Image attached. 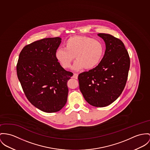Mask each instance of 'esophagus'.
<instances>
[{"label":"esophagus","instance_id":"esophagus-1","mask_svg":"<svg viewBox=\"0 0 150 150\" xmlns=\"http://www.w3.org/2000/svg\"><path fill=\"white\" fill-rule=\"evenodd\" d=\"M78 74H76V73L74 74L73 78H74V79H78Z\"/></svg>","mask_w":150,"mask_h":150}]
</instances>
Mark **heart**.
<instances>
[{
  "label": "heart",
  "instance_id": "b5f03b06",
  "mask_svg": "<svg viewBox=\"0 0 150 150\" xmlns=\"http://www.w3.org/2000/svg\"><path fill=\"white\" fill-rule=\"evenodd\" d=\"M65 47H59L55 51L57 60L64 69H69L75 58L72 69H91L96 67L103 57L105 47L103 43L85 36H74L69 38Z\"/></svg>",
  "mask_w": 150,
  "mask_h": 150
}]
</instances>
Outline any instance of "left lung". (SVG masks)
I'll list each match as a JSON object with an SVG mask.
<instances>
[{
	"instance_id": "1",
	"label": "left lung",
	"mask_w": 150,
	"mask_h": 150,
	"mask_svg": "<svg viewBox=\"0 0 150 150\" xmlns=\"http://www.w3.org/2000/svg\"><path fill=\"white\" fill-rule=\"evenodd\" d=\"M105 43L100 63L94 69L80 74L79 88L85 100L98 107L114 102L123 92L127 82L130 59L121 40L108 34L100 33Z\"/></svg>"
}]
</instances>
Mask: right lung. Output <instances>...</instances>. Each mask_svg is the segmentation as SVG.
<instances>
[{"label": "right lung", "mask_w": 150, "mask_h": 150, "mask_svg": "<svg viewBox=\"0 0 150 150\" xmlns=\"http://www.w3.org/2000/svg\"><path fill=\"white\" fill-rule=\"evenodd\" d=\"M59 37L47 38L24 47L16 65L23 92L35 107L46 112L60 110L67 100V81L73 73L64 69L55 54Z\"/></svg>", "instance_id": "add662e5"}]
</instances>
